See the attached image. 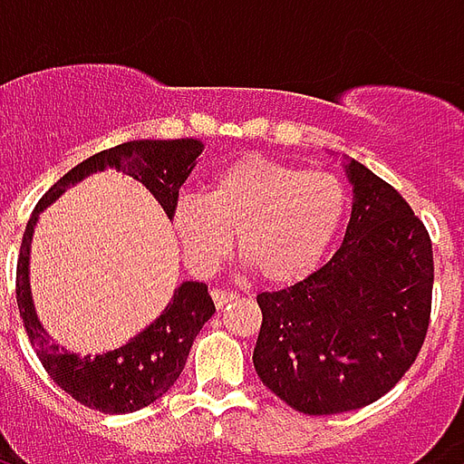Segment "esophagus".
I'll use <instances>...</instances> for the list:
<instances>
[{"label": "esophagus", "instance_id": "34e87169", "mask_svg": "<svg viewBox=\"0 0 464 464\" xmlns=\"http://www.w3.org/2000/svg\"><path fill=\"white\" fill-rule=\"evenodd\" d=\"M211 295H214V302H216V307H218V310H221V307H226L228 302L238 300V295L231 293V290H214Z\"/></svg>", "mask_w": 464, "mask_h": 464}]
</instances>
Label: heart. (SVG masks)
<instances>
[{
	"label": "heart",
	"instance_id": "1",
	"mask_svg": "<svg viewBox=\"0 0 464 464\" xmlns=\"http://www.w3.org/2000/svg\"><path fill=\"white\" fill-rule=\"evenodd\" d=\"M346 211V191L329 171H302L258 154L223 164L204 198H179L171 228L187 266L208 276L236 248L263 283L310 276L324 258Z\"/></svg>",
	"mask_w": 464,
	"mask_h": 464
}]
</instances>
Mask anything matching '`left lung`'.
Segmentation results:
<instances>
[{
    "instance_id": "1",
    "label": "left lung",
    "mask_w": 464,
    "mask_h": 464,
    "mask_svg": "<svg viewBox=\"0 0 464 464\" xmlns=\"http://www.w3.org/2000/svg\"><path fill=\"white\" fill-rule=\"evenodd\" d=\"M344 243L300 283L260 293L253 363L287 406L310 415L379 401L411 369L433 300V243L396 188L349 160Z\"/></svg>"
}]
</instances>
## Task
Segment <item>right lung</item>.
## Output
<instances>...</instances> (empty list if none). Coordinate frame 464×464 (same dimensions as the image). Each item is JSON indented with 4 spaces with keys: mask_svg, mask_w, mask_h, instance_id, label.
I'll list each match as a JSON object with an SVG mask.
<instances>
[{
    "mask_svg": "<svg viewBox=\"0 0 464 464\" xmlns=\"http://www.w3.org/2000/svg\"><path fill=\"white\" fill-rule=\"evenodd\" d=\"M201 150V140H137L102 150L63 174L41 197L26 223L16 260V304L26 334L51 379L78 403L101 413H132L160 401L184 372L188 349L216 312L214 300L204 283L188 280L174 290L162 314L127 344L95 356L58 352V346L51 344L44 334L31 300L29 253L34 226L41 211L53 204L66 188L108 167L142 181L171 218V208L179 201L181 184L197 167Z\"/></svg>",
    "mask_w": 464,
    "mask_h": 464,
    "instance_id": "right-lung-1",
    "label": "right lung"
}]
</instances>
